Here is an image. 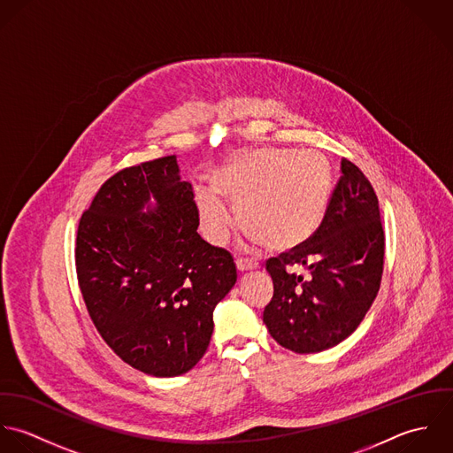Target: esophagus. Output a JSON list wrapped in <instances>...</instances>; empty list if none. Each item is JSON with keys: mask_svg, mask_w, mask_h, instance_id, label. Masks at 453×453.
<instances>
[{"mask_svg": "<svg viewBox=\"0 0 453 453\" xmlns=\"http://www.w3.org/2000/svg\"><path fill=\"white\" fill-rule=\"evenodd\" d=\"M236 268L240 273L252 272L259 270V263L256 259H247V257H238L236 259Z\"/></svg>", "mask_w": 453, "mask_h": 453, "instance_id": "esophagus-1", "label": "esophagus"}]
</instances>
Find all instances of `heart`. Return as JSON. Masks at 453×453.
Masks as SVG:
<instances>
[{
	"instance_id": "b5f03b06",
	"label": "heart",
	"mask_w": 453,
	"mask_h": 453,
	"mask_svg": "<svg viewBox=\"0 0 453 453\" xmlns=\"http://www.w3.org/2000/svg\"><path fill=\"white\" fill-rule=\"evenodd\" d=\"M210 188L196 190V208L204 238L224 245L233 231V217L224 199L252 242L272 250L304 243L320 226L333 192V168L315 150L243 149L231 152L210 173Z\"/></svg>"
}]
</instances>
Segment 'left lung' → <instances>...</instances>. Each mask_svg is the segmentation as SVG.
<instances>
[{"mask_svg":"<svg viewBox=\"0 0 453 453\" xmlns=\"http://www.w3.org/2000/svg\"><path fill=\"white\" fill-rule=\"evenodd\" d=\"M383 254L378 197L361 170L342 159V179L319 229L266 263L274 292L263 320L273 340L296 354L347 340L378 294ZM297 265L309 270L306 279L291 272Z\"/></svg>","mask_w":453,"mask_h":453,"instance_id":"left-lung-1","label":"left lung"}]
</instances>
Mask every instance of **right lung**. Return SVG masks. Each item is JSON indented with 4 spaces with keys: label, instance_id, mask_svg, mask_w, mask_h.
I'll list each match as a JSON object with an SVG mask.
<instances>
[{
    "label": "right lung",
    "instance_id": "right-lung-1",
    "mask_svg": "<svg viewBox=\"0 0 453 453\" xmlns=\"http://www.w3.org/2000/svg\"><path fill=\"white\" fill-rule=\"evenodd\" d=\"M197 226L177 156L115 173L79 224L77 276L92 322L122 361L152 376L201 361L213 310L236 283L231 254Z\"/></svg>",
    "mask_w": 453,
    "mask_h": 453
}]
</instances>
